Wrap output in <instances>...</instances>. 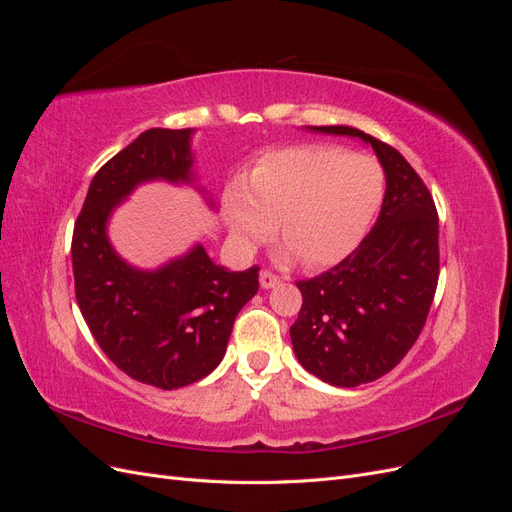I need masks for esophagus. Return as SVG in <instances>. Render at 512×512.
Listing matches in <instances>:
<instances>
[{"label":"esophagus","instance_id":"34e87169","mask_svg":"<svg viewBox=\"0 0 512 512\" xmlns=\"http://www.w3.org/2000/svg\"><path fill=\"white\" fill-rule=\"evenodd\" d=\"M280 284V277H277L275 273H271V271H260V286L262 288H273V286H277Z\"/></svg>","mask_w":512,"mask_h":512}]
</instances>
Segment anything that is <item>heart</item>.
Returning <instances> with one entry per match:
<instances>
[{"label":"heart","mask_w":512,"mask_h":512,"mask_svg":"<svg viewBox=\"0 0 512 512\" xmlns=\"http://www.w3.org/2000/svg\"><path fill=\"white\" fill-rule=\"evenodd\" d=\"M384 198V170L369 156L331 145L275 149L252 168L247 185L230 181L224 218L243 250L267 243L280 222L282 260L324 269L348 258Z\"/></svg>","instance_id":"obj_1"}]
</instances>
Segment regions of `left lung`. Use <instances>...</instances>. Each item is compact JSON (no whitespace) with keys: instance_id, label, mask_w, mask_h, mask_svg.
Instances as JSON below:
<instances>
[{"instance_id":"obj_1","label":"left lung","mask_w":512,"mask_h":512,"mask_svg":"<svg viewBox=\"0 0 512 512\" xmlns=\"http://www.w3.org/2000/svg\"><path fill=\"white\" fill-rule=\"evenodd\" d=\"M312 132L361 138L384 168L374 228L333 269L297 282L303 305L290 339L299 363L333 386L382 378L421 335L440 275L438 211L423 179L397 149L350 126Z\"/></svg>"}]
</instances>
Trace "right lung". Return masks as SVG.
Instances as JSON below:
<instances>
[{"label":"right lung","mask_w":512,"mask_h":512,"mask_svg":"<svg viewBox=\"0 0 512 512\" xmlns=\"http://www.w3.org/2000/svg\"><path fill=\"white\" fill-rule=\"evenodd\" d=\"M192 132L151 128L108 160L91 179L72 235L76 303L91 335L123 374L164 391L220 365L237 314L258 292L256 265L228 271L200 243L147 271L108 241V220L138 185L196 181Z\"/></svg>","instance_id":"add662e5"}]
</instances>
